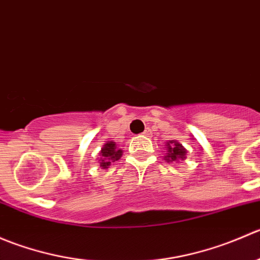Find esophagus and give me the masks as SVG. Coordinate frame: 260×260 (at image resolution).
<instances>
[{"mask_svg": "<svg viewBox=\"0 0 260 260\" xmlns=\"http://www.w3.org/2000/svg\"><path fill=\"white\" fill-rule=\"evenodd\" d=\"M149 133H151V131H149V129H146L145 132H143V135H142V136H149Z\"/></svg>", "mask_w": 260, "mask_h": 260, "instance_id": "34e87169", "label": "esophagus"}]
</instances>
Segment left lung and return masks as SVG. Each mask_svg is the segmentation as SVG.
<instances>
[{
	"label": "left lung",
	"instance_id": "8db88e82",
	"mask_svg": "<svg viewBox=\"0 0 260 260\" xmlns=\"http://www.w3.org/2000/svg\"><path fill=\"white\" fill-rule=\"evenodd\" d=\"M167 148V154L165 156V159L167 162H175V164H180L181 161L186 158V151L183 148V146L181 143L177 142V141H170V142L166 143Z\"/></svg>",
	"mask_w": 260,
	"mask_h": 260
}]
</instances>
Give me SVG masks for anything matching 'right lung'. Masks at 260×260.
I'll return each mask as SVG.
<instances>
[{
	"label": "right lung",
	"instance_id": "1",
	"mask_svg": "<svg viewBox=\"0 0 260 260\" xmlns=\"http://www.w3.org/2000/svg\"><path fill=\"white\" fill-rule=\"evenodd\" d=\"M99 156H101V158H99V166L103 170H107L109 169L112 162L118 161V159L120 158V156H122V149L117 148L115 142L108 141V142L103 146Z\"/></svg>",
	"mask_w": 260,
	"mask_h": 260
}]
</instances>
